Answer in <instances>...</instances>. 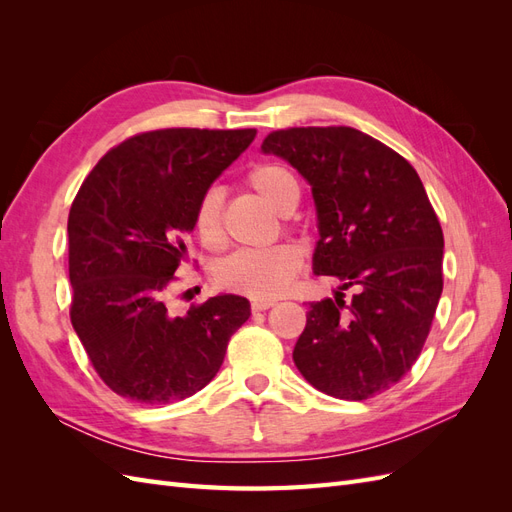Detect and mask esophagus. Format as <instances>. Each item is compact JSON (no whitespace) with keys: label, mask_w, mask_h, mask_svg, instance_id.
<instances>
[{"label":"esophagus","mask_w":512,"mask_h":512,"mask_svg":"<svg viewBox=\"0 0 512 512\" xmlns=\"http://www.w3.org/2000/svg\"><path fill=\"white\" fill-rule=\"evenodd\" d=\"M273 305H275L273 299H254L252 301V312H265V309H269Z\"/></svg>","instance_id":"34e87169"}]
</instances>
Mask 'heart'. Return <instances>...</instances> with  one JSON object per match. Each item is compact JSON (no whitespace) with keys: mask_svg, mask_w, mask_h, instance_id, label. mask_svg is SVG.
Masks as SVG:
<instances>
[{"mask_svg":"<svg viewBox=\"0 0 512 512\" xmlns=\"http://www.w3.org/2000/svg\"><path fill=\"white\" fill-rule=\"evenodd\" d=\"M247 185L267 200V205L280 215L297 209L301 185L284 164H258L245 177ZM224 196L218 188H209L196 200L194 230L207 250H220L224 245ZM301 269V254L292 245H273L265 250H239L218 267V282L247 297L271 299L284 294Z\"/></svg>","mask_w":512,"mask_h":512,"instance_id":"heart-1","label":"heart"}]
</instances>
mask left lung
Here are the masks:
<instances>
[{
    "label": "left lung",
    "instance_id": "8db88e82",
    "mask_svg": "<svg viewBox=\"0 0 512 512\" xmlns=\"http://www.w3.org/2000/svg\"><path fill=\"white\" fill-rule=\"evenodd\" d=\"M262 151L312 185L314 273L354 288L348 303L344 292L309 303L294 365L337 399L389 391L421 354L444 286V235L421 177L397 151L346 126L275 130Z\"/></svg>",
    "mask_w": 512,
    "mask_h": 512
}]
</instances>
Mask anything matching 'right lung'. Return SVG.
<instances>
[{
	"label": "right lung",
	"instance_id": "obj_1",
	"mask_svg": "<svg viewBox=\"0 0 512 512\" xmlns=\"http://www.w3.org/2000/svg\"><path fill=\"white\" fill-rule=\"evenodd\" d=\"M256 130L134 134L85 177L68 215L70 320L96 374L136 404H173L207 386L250 301L220 294L173 316L194 207Z\"/></svg>",
	"mask_w": 512,
	"mask_h": 512
}]
</instances>
